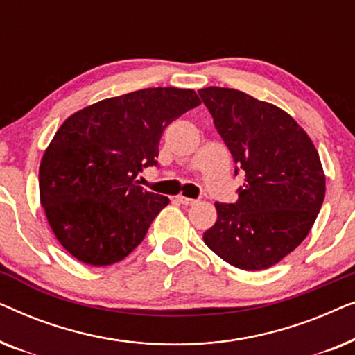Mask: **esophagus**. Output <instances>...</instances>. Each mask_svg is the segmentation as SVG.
Listing matches in <instances>:
<instances>
[{
	"mask_svg": "<svg viewBox=\"0 0 355 355\" xmlns=\"http://www.w3.org/2000/svg\"><path fill=\"white\" fill-rule=\"evenodd\" d=\"M178 200L182 203V205H193V203H197L196 198H189V197H184V196H178Z\"/></svg>",
	"mask_w": 355,
	"mask_h": 355,
	"instance_id": "34e87169",
	"label": "esophagus"
}]
</instances>
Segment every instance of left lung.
<instances>
[{"mask_svg": "<svg viewBox=\"0 0 355 355\" xmlns=\"http://www.w3.org/2000/svg\"><path fill=\"white\" fill-rule=\"evenodd\" d=\"M198 95L242 173L234 203L216 202L218 220L203 232L215 254L236 268H270L312 230L324 198V174L305 130L278 106L234 89Z\"/></svg>", "mask_w": 355, "mask_h": 355, "instance_id": "1", "label": "left lung"}]
</instances>
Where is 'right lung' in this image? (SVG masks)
I'll return each mask as SVG.
<instances>
[{
	"mask_svg": "<svg viewBox=\"0 0 355 355\" xmlns=\"http://www.w3.org/2000/svg\"><path fill=\"white\" fill-rule=\"evenodd\" d=\"M198 105L191 89L157 87L101 100L62 123L38 181L46 220L72 257L113 265L144 241L169 198L145 191L137 174L158 166L164 128Z\"/></svg>",
	"mask_w": 355,
	"mask_h": 355,
	"instance_id": "1",
	"label": "right lung"
}]
</instances>
